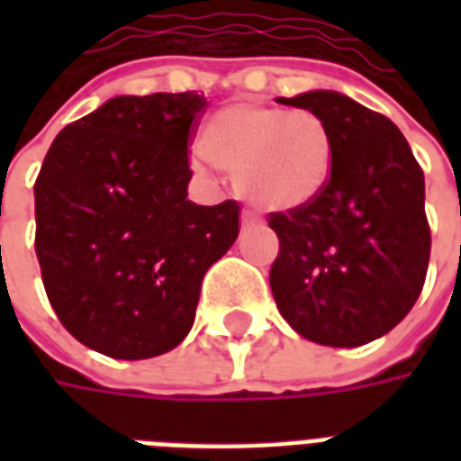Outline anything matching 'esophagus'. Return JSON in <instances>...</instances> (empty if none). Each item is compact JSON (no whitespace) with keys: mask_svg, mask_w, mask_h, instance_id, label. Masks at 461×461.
I'll list each match as a JSON object with an SVG mask.
<instances>
[{"mask_svg":"<svg viewBox=\"0 0 461 461\" xmlns=\"http://www.w3.org/2000/svg\"><path fill=\"white\" fill-rule=\"evenodd\" d=\"M259 214L251 210H244L241 212V224H259Z\"/></svg>","mask_w":461,"mask_h":461,"instance_id":"esophagus-1","label":"esophagus"}]
</instances>
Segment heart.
<instances>
[{"instance_id":"b5f03b06","label":"heart","mask_w":461,"mask_h":461,"mask_svg":"<svg viewBox=\"0 0 461 461\" xmlns=\"http://www.w3.org/2000/svg\"><path fill=\"white\" fill-rule=\"evenodd\" d=\"M200 150L214 167L231 172L257 207L289 212L329 187L339 140L316 111L230 104L204 122Z\"/></svg>"}]
</instances>
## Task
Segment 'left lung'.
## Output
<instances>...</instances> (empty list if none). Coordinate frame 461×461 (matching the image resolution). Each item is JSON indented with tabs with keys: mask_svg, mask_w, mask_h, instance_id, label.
Instances as JSON below:
<instances>
[{
	"mask_svg": "<svg viewBox=\"0 0 461 461\" xmlns=\"http://www.w3.org/2000/svg\"><path fill=\"white\" fill-rule=\"evenodd\" d=\"M276 101L323 115L339 152L321 197L269 214L279 237L271 294L303 339L363 346L395 329L425 284V175L395 122L348 95L311 91Z\"/></svg>",
	"mask_w": 461,
	"mask_h": 461,
	"instance_id": "1",
	"label": "left lung"
}]
</instances>
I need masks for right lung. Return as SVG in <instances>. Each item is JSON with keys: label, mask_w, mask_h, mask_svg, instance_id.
Segmentation results:
<instances>
[{"label": "right lung", "mask_w": 461, "mask_h": 461, "mask_svg": "<svg viewBox=\"0 0 461 461\" xmlns=\"http://www.w3.org/2000/svg\"><path fill=\"white\" fill-rule=\"evenodd\" d=\"M207 98L118 95L66 125L34 182V249L64 329L121 360L190 333L204 271L240 234V202L187 200Z\"/></svg>", "instance_id": "1"}]
</instances>
